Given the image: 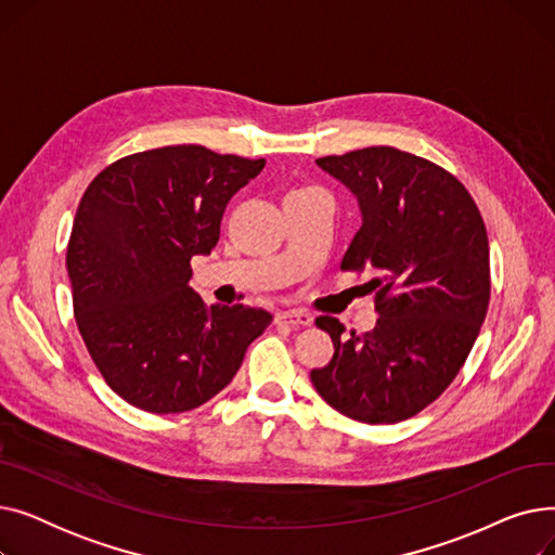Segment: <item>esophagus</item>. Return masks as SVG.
Segmentation results:
<instances>
[{"label": "esophagus", "instance_id": "obj_1", "mask_svg": "<svg viewBox=\"0 0 555 555\" xmlns=\"http://www.w3.org/2000/svg\"><path fill=\"white\" fill-rule=\"evenodd\" d=\"M276 322H283L289 326H310L312 317L306 310H283L276 314Z\"/></svg>", "mask_w": 555, "mask_h": 555}]
</instances>
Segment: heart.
<instances>
[{"mask_svg":"<svg viewBox=\"0 0 555 555\" xmlns=\"http://www.w3.org/2000/svg\"><path fill=\"white\" fill-rule=\"evenodd\" d=\"M308 193H319V189H314V186H301V189L289 191V195H308ZM289 195H287V197H289Z\"/></svg>","mask_w":555,"mask_h":555,"instance_id":"1","label":"heart"}]
</instances>
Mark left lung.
<instances>
[{"instance_id":"left-lung-1","label":"left lung","mask_w":555,"mask_h":555,"mask_svg":"<svg viewBox=\"0 0 555 555\" xmlns=\"http://www.w3.org/2000/svg\"><path fill=\"white\" fill-rule=\"evenodd\" d=\"M353 191L362 227L341 270L369 272L377 324L346 335L317 317L335 353L310 380L333 410L391 425L416 416L456 377L488 312L490 258L483 218L452 172L391 145L317 159Z\"/></svg>"}]
</instances>
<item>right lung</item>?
<instances>
[{
  "instance_id": "add662e5",
  "label": "right lung",
  "mask_w": 555,
  "mask_h": 555,
  "mask_svg": "<svg viewBox=\"0 0 555 555\" xmlns=\"http://www.w3.org/2000/svg\"><path fill=\"white\" fill-rule=\"evenodd\" d=\"M266 159L164 145L103 168L80 197L67 245L76 324L107 387L151 414L211 400L272 314L207 306L191 258L211 254L233 193Z\"/></svg>"
}]
</instances>
